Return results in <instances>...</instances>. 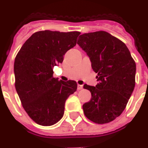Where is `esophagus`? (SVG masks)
I'll list each match as a JSON object with an SVG mask.
<instances>
[{"mask_svg":"<svg viewBox=\"0 0 148 148\" xmlns=\"http://www.w3.org/2000/svg\"><path fill=\"white\" fill-rule=\"evenodd\" d=\"M82 89H83V85H80V84L77 85V90H82Z\"/></svg>","mask_w":148,"mask_h":148,"instance_id":"1","label":"esophagus"}]
</instances>
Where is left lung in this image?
Masks as SVG:
<instances>
[{"label":"left lung","instance_id":"8db88e82","mask_svg":"<svg viewBox=\"0 0 148 148\" xmlns=\"http://www.w3.org/2000/svg\"><path fill=\"white\" fill-rule=\"evenodd\" d=\"M77 44L90 57L98 81L96 86H84L91 93L84 113L94 123H109L124 111L134 90L135 62L125 44L105 31L82 34Z\"/></svg>","mask_w":148,"mask_h":148}]
</instances>
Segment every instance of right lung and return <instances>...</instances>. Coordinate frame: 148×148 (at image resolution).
I'll return each instance as SVG.
<instances>
[{
	"instance_id": "1",
	"label": "right lung",
	"mask_w": 148,
	"mask_h": 148,
	"mask_svg": "<svg viewBox=\"0 0 148 148\" xmlns=\"http://www.w3.org/2000/svg\"><path fill=\"white\" fill-rule=\"evenodd\" d=\"M80 32L44 30L25 42L14 62L15 87L22 106L36 123L55 124L62 118L66 99L77 90L74 80L64 82L53 77L54 66L76 45Z\"/></svg>"
}]
</instances>
